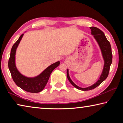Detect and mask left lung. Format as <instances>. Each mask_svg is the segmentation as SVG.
Returning <instances> with one entry per match:
<instances>
[{
	"label": "left lung",
	"mask_w": 123,
	"mask_h": 123,
	"mask_svg": "<svg viewBox=\"0 0 123 123\" xmlns=\"http://www.w3.org/2000/svg\"><path fill=\"white\" fill-rule=\"evenodd\" d=\"M90 29H91L92 35H93V36L96 39L99 45L104 60L103 70L99 79L94 85L86 87V88H81V87L77 86L72 81L69 75L68 69L67 70V76L68 80L71 83V84L77 89L84 91L91 90V89L96 88L107 78L110 71V66H111L112 62V54L111 44H110L109 41L107 39L105 35H104V33L101 30H100L99 29L96 28V27H90Z\"/></svg>",
	"instance_id": "1"
}]
</instances>
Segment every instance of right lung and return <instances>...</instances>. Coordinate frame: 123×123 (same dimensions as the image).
<instances>
[{"label":"right lung","mask_w":123,"mask_h":123,"mask_svg":"<svg viewBox=\"0 0 123 123\" xmlns=\"http://www.w3.org/2000/svg\"><path fill=\"white\" fill-rule=\"evenodd\" d=\"M23 34L19 37L12 47L9 60V68L11 76L15 84L23 90L30 93H38L43 90L47 85L53 70L60 64V61L55 62L47 68L44 71L35 78H27L23 75L17 69L15 64L16 49L22 38Z\"/></svg>","instance_id":"obj_1"}]
</instances>
